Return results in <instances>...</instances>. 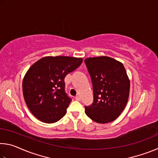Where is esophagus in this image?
<instances>
[{"label": "esophagus", "mask_w": 158, "mask_h": 158, "mask_svg": "<svg viewBox=\"0 0 158 158\" xmlns=\"http://www.w3.org/2000/svg\"><path fill=\"white\" fill-rule=\"evenodd\" d=\"M74 98H75L76 100H78V101L81 100V98H80V96H79V95H76L75 97H74Z\"/></svg>", "instance_id": "esophagus-1"}]
</instances>
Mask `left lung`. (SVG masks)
I'll return each mask as SVG.
<instances>
[{
    "label": "left lung",
    "mask_w": 158,
    "mask_h": 158,
    "mask_svg": "<svg viewBox=\"0 0 158 158\" xmlns=\"http://www.w3.org/2000/svg\"><path fill=\"white\" fill-rule=\"evenodd\" d=\"M91 79L93 102L85 106V113L98 123L117 118L127 105L130 80L123 63L107 56L88 58L84 60Z\"/></svg>",
    "instance_id": "8db88e82"
}]
</instances>
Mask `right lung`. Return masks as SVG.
I'll return each mask as SVG.
<instances>
[{"instance_id": "right-lung-1", "label": "right lung", "mask_w": 158, "mask_h": 158, "mask_svg": "<svg viewBox=\"0 0 158 158\" xmlns=\"http://www.w3.org/2000/svg\"><path fill=\"white\" fill-rule=\"evenodd\" d=\"M81 58L47 56L37 60L23 80V95L29 110L46 123L65 116L72 101L65 90V77L79 68Z\"/></svg>"}]
</instances>
